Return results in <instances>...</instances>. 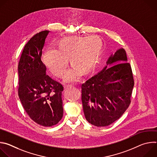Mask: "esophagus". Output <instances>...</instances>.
<instances>
[{"instance_id":"34e87169","label":"esophagus","mask_w":157,"mask_h":157,"mask_svg":"<svg viewBox=\"0 0 157 157\" xmlns=\"http://www.w3.org/2000/svg\"><path fill=\"white\" fill-rule=\"evenodd\" d=\"M71 86H65L64 87V91H67V90H69V89H71Z\"/></svg>"}]
</instances>
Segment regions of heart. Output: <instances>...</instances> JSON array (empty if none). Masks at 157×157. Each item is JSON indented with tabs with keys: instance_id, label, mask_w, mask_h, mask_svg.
<instances>
[{
	"instance_id": "heart-1",
	"label": "heart",
	"mask_w": 157,
	"mask_h": 157,
	"mask_svg": "<svg viewBox=\"0 0 157 157\" xmlns=\"http://www.w3.org/2000/svg\"><path fill=\"white\" fill-rule=\"evenodd\" d=\"M102 41L96 36H70L58 42L57 50L48 48L43 55V62L47 70L57 78H62L68 67V61L73 68L67 72L64 82H78L82 75L90 74L96 66L101 50Z\"/></svg>"
}]
</instances>
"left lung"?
Returning <instances> with one entry per match:
<instances>
[{"label": "left lung", "instance_id": "1", "mask_svg": "<svg viewBox=\"0 0 157 157\" xmlns=\"http://www.w3.org/2000/svg\"><path fill=\"white\" fill-rule=\"evenodd\" d=\"M106 64L81 86L85 118L97 127L108 126L122 116L130 105L134 86L131 66L124 48L111 55Z\"/></svg>", "mask_w": 157, "mask_h": 157}]
</instances>
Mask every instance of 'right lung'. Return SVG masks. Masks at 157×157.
Wrapping results in <instances>:
<instances>
[{
  "label": "right lung",
  "instance_id": "right-lung-1",
  "mask_svg": "<svg viewBox=\"0 0 157 157\" xmlns=\"http://www.w3.org/2000/svg\"><path fill=\"white\" fill-rule=\"evenodd\" d=\"M50 31L35 34L22 52L18 65V96L29 117L36 124L51 127L63 117V86L46 75L41 60L42 49Z\"/></svg>",
  "mask_w": 157,
  "mask_h": 157
}]
</instances>
